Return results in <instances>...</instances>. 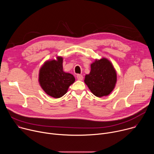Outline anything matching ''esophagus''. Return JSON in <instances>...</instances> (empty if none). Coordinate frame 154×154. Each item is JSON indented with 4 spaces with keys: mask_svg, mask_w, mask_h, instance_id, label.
Wrapping results in <instances>:
<instances>
[{
    "mask_svg": "<svg viewBox=\"0 0 154 154\" xmlns=\"http://www.w3.org/2000/svg\"><path fill=\"white\" fill-rule=\"evenodd\" d=\"M77 79H78L79 80H82L83 79V76H82V75H80V74H77Z\"/></svg>",
    "mask_w": 154,
    "mask_h": 154,
    "instance_id": "1",
    "label": "esophagus"
}]
</instances>
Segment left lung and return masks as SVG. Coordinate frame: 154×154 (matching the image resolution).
Returning a JSON list of instances; mask_svg holds the SVG:
<instances>
[{"label":"left lung","instance_id":"obj_1","mask_svg":"<svg viewBox=\"0 0 154 154\" xmlns=\"http://www.w3.org/2000/svg\"><path fill=\"white\" fill-rule=\"evenodd\" d=\"M117 81L116 71L111 61L106 58L96 60L91 64V71L84 82L91 93L100 97L110 94Z\"/></svg>","mask_w":154,"mask_h":154}]
</instances>
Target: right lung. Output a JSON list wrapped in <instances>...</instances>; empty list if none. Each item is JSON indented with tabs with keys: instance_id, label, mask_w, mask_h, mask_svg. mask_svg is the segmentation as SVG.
<instances>
[{
	"instance_id": "obj_1",
	"label": "right lung",
	"mask_w": 154,
	"mask_h": 154,
	"mask_svg": "<svg viewBox=\"0 0 154 154\" xmlns=\"http://www.w3.org/2000/svg\"><path fill=\"white\" fill-rule=\"evenodd\" d=\"M61 57L57 60H48L41 66L38 81L42 89L49 96L60 98L67 93L70 85L75 82L71 74L65 72L63 68Z\"/></svg>"
}]
</instances>
